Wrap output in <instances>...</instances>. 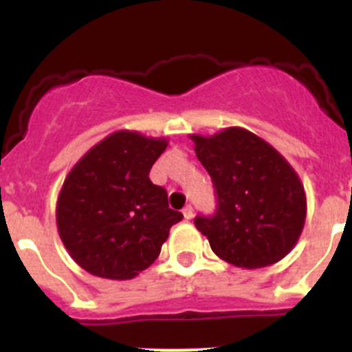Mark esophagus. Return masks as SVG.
<instances>
[{"mask_svg": "<svg viewBox=\"0 0 352 352\" xmlns=\"http://www.w3.org/2000/svg\"><path fill=\"white\" fill-rule=\"evenodd\" d=\"M182 214H184V218H186V219H192V216H194L192 206H186V208L182 209Z\"/></svg>", "mask_w": 352, "mask_h": 352, "instance_id": "obj_1", "label": "esophagus"}]
</instances>
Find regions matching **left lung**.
I'll return each instance as SVG.
<instances>
[{
	"mask_svg": "<svg viewBox=\"0 0 352 352\" xmlns=\"http://www.w3.org/2000/svg\"><path fill=\"white\" fill-rule=\"evenodd\" d=\"M190 140L218 194L216 214L194 221L212 252L242 269L285 258L307 219V194L289 162L243 127L190 134Z\"/></svg>",
	"mask_w": 352,
	"mask_h": 352,
	"instance_id": "obj_1",
	"label": "left lung"
}]
</instances>
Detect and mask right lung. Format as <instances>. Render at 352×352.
<instances>
[{
    "label": "right lung",
    "instance_id": "1",
    "mask_svg": "<svg viewBox=\"0 0 352 352\" xmlns=\"http://www.w3.org/2000/svg\"><path fill=\"white\" fill-rule=\"evenodd\" d=\"M166 138L119 129L91 146L63 182L56 204L67 254L90 274L127 281L158 258L170 228L184 218L150 170Z\"/></svg>",
    "mask_w": 352,
    "mask_h": 352
}]
</instances>
